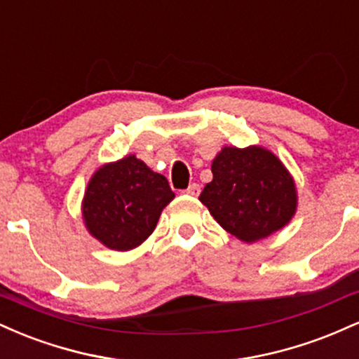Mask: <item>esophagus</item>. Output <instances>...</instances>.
<instances>
[{
    "label": "esophagus",
    "instance_id": "34e87169",
    "mask_svg": "<svg viewBox=\"0 0 359 359\" xmlns=\"http://www.w3.org/2000/svg\"><path fill=\"white\" fill-rule=\"evenodd\" d=\"M184 192H185V194H189V196H199V192H201V185H199V184H191V185H189L187 189H185Z\"/></svg>",
    "mask_w": 359,
    "mask_h": 359
}]
</instances>
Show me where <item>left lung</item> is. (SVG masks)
I'll list each match as a JSON object with an SVG mask.
<instances>
[{"label": "left lung", "instance_id": "obj_1", "mask_svg": "<svg viewBox=\"0 0 359 359\" xmlns=\"http://www.w3.org/2000/svg\"><path fill=\"white\" fill-rule=\"evenodd\" d=\"M212 180L199 201L228 233L253 243L287 224L297 208L287 168L262 147H224L212 162Z\"/></svg>", "mask_w": 359, "mask_h": 359}]
</instances>
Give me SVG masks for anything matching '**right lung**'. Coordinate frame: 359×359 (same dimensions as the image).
Returning a JSON list of instances; mask_svg holds the SVG:
<instances>
[{
    "instance_id": "obj_1",
    "label": "right lung",
    "mask_w": 359,
    "mask_h": 359,
    "mask_svg": "<svg viewBox=\"0 0 359 359\" xmlns=\"http://www.w3.org/2000/svg\"><path fill=\"white\" fill-rule=\"evenodd\" d=\"M174 197L165 177L130 155L93 175L82 214L94 238L111 250L126 251L154 233L160 212Z\"/></svg>"
}]
</instances>
